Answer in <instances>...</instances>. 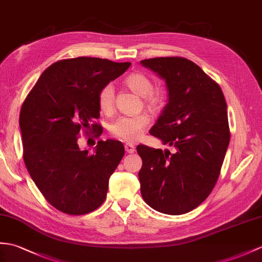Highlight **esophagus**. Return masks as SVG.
<instances>
[{
  "label": "esophagus",
  "mask_w": 262,
  "mask_h": 262,
  "mask_svg": "<svg viewBox=\"0 0 262 262\" xmlns=\"http://www.w3.org/2000/svg\"><path fill=\"white\" fill-rule=\"evenodd\" d=\"M125 149L127 153H134V151H135V146L132 143H127L125 144Z\"/></svg>",
  "instance_id": "esophagus-1"
}]
</instances>
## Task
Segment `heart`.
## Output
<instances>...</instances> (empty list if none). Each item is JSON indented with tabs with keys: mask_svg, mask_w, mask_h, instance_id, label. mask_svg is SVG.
<instances>
[{
	"mask_svg": "<svg viewBox=\"0 0 262 262\" xmlns=\"http://www.w3.org/2000/svg\"><path fill=\"white\" fill-rule=\"evenodd\" d=\"M125 84L133 93L143 97L144 105L150 111H159L165 101V94L161 89L153 88V81L143 72H132L125 78ZM98 107L100 112L109 115L114 111L115 90L113 84L107 83L103 86L99 94ZM149 117L146 114H138L134 116H121L114 121L111 126L113 136L126 142H135L141 138L142 134L149 124Z\"/></svg>",
	"mask_w": 262,
	"mask_h": 262,
	"instance_id": "obj_1",
	"label": "heart"
}]
</instances>
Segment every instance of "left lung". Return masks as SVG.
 I'll return each instance as SVG.
<instances>
[{
    "label": "left lung",
    "mask_w": 262,
    "mask_h": 262,
    "mask_svg": "<svg viewBox=\"0 0 262 262\" xmlns=\"http://www.w3.org/2000/svg\"><path fill=\"white\" fill-rule=\"evenodd\" d=\"M166 82L168 102L149 130L174 148L163 151L138 145V173L144 201L165 214L194 210L216 184L230 129L220 86L193 61L182 57L142 60Z\"/></svg>",
    "instance_id": "left-lung-1"
}]
</instances>
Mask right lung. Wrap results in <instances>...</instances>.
<instances>
[{
  "label": "right lung",
  "instance_id": "add662e5",
  "mask_svg": "<svg viewBox=\"0 0 262 262\" xmlns=\"http://www.w3.org/2000/svg\"><path fill=\"white\" fill-rule=\"evenodd\" d=\"M129 66L91 57L59 60L43 71L23 101L19 124L24 163L42 195L66 214L90 213L106 199L124 145L99 141L90 154L80 150L77 141L80 130L101 135V126L94 121L100 116L99 91Z\"/></svg>",
  "mask_w": 262,
  "mask_h": 262
}]
</instances>
